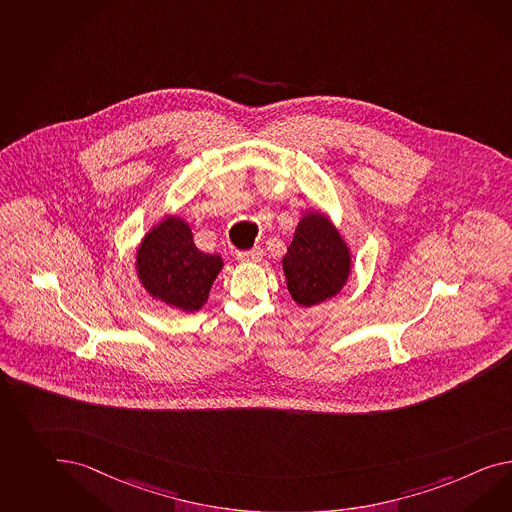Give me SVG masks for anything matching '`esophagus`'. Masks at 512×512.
I'll list each match as a JSON object with an SVG mask.
<instances>
[{"instance_id":"34e87169","label":"esophagus","mask_w":512,"mask_h":512,"mask_svg":"<svg viewBox=\"0 0 512 512\" xmlns=\"http://www.w3.org/2000/svg\"><path fill=\"white\" fill-rule=\"evenodd\" d=\"M237 262L241 263H252V262H260L263 256V250L260 247H254V249L250 250H239L236 254Z\"/></svg>"}]
</instances>
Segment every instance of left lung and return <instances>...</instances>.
Instances as JSON below:
<instances>
[{"label":"left lung","instance_id":"8db88e82","mask_svg":"<svg viewBox=\"0 0 512 512\" xmlns=\"http://www.w3.org/2000/svg\"><path fill=\"white\" fill-rule=\"evenodd\" d=\"M291 299L314 306L338 295L351 275V250L325 213L302 215L282 258Z\"/></svg>","mask_w":512,"mask_h":512}]
</instances>
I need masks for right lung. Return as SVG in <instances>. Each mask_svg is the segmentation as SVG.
<instances>
[{"instance_id":"1","label":"right lung","mask_w":512,"mask_h":512,"mask_svg":"<svg viewBox=\"0 0 512 512\" xmlns=\"http://www.w3.org/2000/svg\"><path fill=\"white\" fill-rule=\"evenodd\" d=\"M137 276L152 299L198 312L223 269L219 254H204L184 219L171 215L150 228L135 256Z\"/></svg>"}]
</instances>
